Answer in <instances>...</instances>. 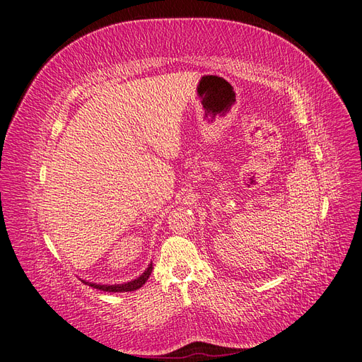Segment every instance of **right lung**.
<instances>
[{"mask_svg": "<svg viewBox=\"0 0 362 362\" xmlns=\"http://www.w3.org/2000/svg\"><path fill=\"white\" fill-rule=\"evenodd\" d=\"M152 264L146 269V272L143 273V275L138 276L136 279L130 281V283H124V284H115V286H107V284H95V283H89V281H83L84 284L90 286V287H95L98 290H103V292H134V290L143 287L146 284V281L148 279V276H151L152 273Z\"/></svg>", "mask_w": 362, "mask_h": 362, "instance_id": "right-lung-1", "label": "right lung"}]
</instances>
